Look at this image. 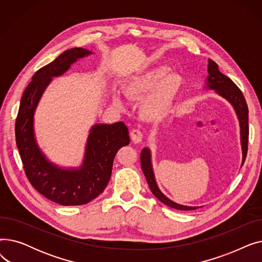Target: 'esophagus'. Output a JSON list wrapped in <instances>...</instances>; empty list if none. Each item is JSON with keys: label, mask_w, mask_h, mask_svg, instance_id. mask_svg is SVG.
Listing matches in <instances>:
<instances>
[{"label": "esophagus", "mask_w": 262, "mask_h": 262, "mask_svg": "<svg viewBox=\"0 0 262 262\" xmlns=\"http://www.w3.org/2000/svg\"><path fill=\"white\" fill-rule=\"evenodd\" d=\"M130 139L134 143H140L143 139V134L139 129H133L130 132Z\"/></svg>", "instance_id": "obj_1"}]
</instances>
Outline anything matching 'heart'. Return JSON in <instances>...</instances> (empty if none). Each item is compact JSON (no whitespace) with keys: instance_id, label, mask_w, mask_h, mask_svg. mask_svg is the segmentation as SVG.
Here are the masks:
<instances>
[{"instance_id":"b5f03b06","label":"heart","mask_w":262,"mask_h":262,"mask_svg":"<svg viewBox=\"0 0 262 262\" xmlns=\"http://www.w3.org/2000/svg\"><path fill=\"white\" fill-rule=\"evenodd\" d=\"M168 73L169 68L156 67L130 77L124 86V93L128 99H144L141 112L148 120L159 121L167 117L178 92L181 91L182 77L176 73ZM115 102L119 106L122 105L119 96H116Z\"/></svg>"}]
</instances>
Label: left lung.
<instances>
[{"mask_svg":"<svg viewBox=\"0 0 262 262\" xmlns=\"http://www.w3.org/2000/svg\"><path fill=\"white\" fill-rule=\"evenodd\" d=\"M208 79H207V86L215 90V92L221 95L222 98L227 100L235 108L239 122H240V133H241V144H242V152H243V159H242V166L245 161L246 154H247V144H249V108H247L246 101L244 99V95L239 87L233 82L229 77L224 75L222 72H220L217 64L209 59L208 60ZM140 162L141 168L145 175L147 181L148 187L152 191V193L164 205L169 206L171 208L177 210H195L201 207H191V206H184L176 204L169 200L166 195L162 194V192L157 187L154 172L152 169V163H150V152L147 147L143 148L141 155H140Z\"/></svg>","mask_w":262,"mask_h":262,"instance_id":"8db88e82","label":"left lung"}]
</instances>
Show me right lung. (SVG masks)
Returning a JSON list of instances; mask_svg holds the SVG:
<instances>
[{
  "mask_svg": "<svg viewBox=\"0 0 262 262\" xmlns=\"http://www.w3.org/2000/svg\"><path fill=\"white\" fill-rule=\"evenodd\" d=\"M91 53L74 48L39 69L23 92L16 119V142L27 180L40 194L62 206L85 205L99 196L112 176L117 152L130 141L123 122L96 124L88 137L82 166L75 170L54 166L36 143L34 113L52 77L61 75L78 58Z\"/></svg>",
  "mask_w": 262,
  "mask_h": 262,
  "instance_id": "right-lung-1",
  "label": "right lung"
}]
</instances>
